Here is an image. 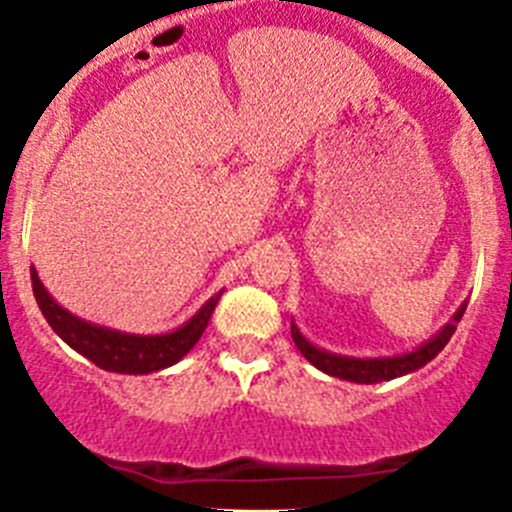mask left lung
Instances as JSON below:
<instances>
[{
    "instance_id": "obj_1",
    "label": "left lung",
    "mask_w": 512,
    "mask_h": 512,
    "mask_svg": "<svg viewBox=\"0 0 512 512\" xmlns=\"http://www.w3.org/2000/svg\"><path fill=\"white\" fill-rule=\"evenodd\" d=\"M465 308L467 305L462 303L460 310L452 315V321L447 323V326H444L432 341L422 343V346L414 348V351L401 353V356H391V358H348V356H338V353H328L323 351V348L313 346V343L298 331L295 323L290 326V336H293L298 351L308 358L315 369H321L323 374L336 376V379L353 381V384H379V381H391L396 379V376L412 374V371L427 366L429 361H432V358L447 346V341H450L452 333H455Z\"/></svg>"
}]
</instances>
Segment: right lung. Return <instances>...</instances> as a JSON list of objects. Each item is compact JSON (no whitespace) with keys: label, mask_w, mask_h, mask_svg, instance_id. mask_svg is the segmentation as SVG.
<instances>
[{"label":"right lung","mask_w":512,"mask_h":512,"mask_svg":"<svg viewBox=\"0 0 512 512\" xmlns=\"http://www.w3.org/2000/svg\"><path fill=\"white\" fill-rule=\"evenodd\" d=\"M30 275L32 293H35L37 305H40L52 331L70 348L90 358L95 366L105 371H116V374H154V371H161L181 361L202 338L204 328H207L209 318L214 313V305L222 295L219 293L209 298L199 308V313L176 331L161 333V336H136V333H121L113 331V328L95 326V323H88L78 315L68 313L62 305L52 300V295L47 293L45 285L37 278L35 267L30 270Z\"/></svg>","instance_id":"obj_1"}]
</instances>
